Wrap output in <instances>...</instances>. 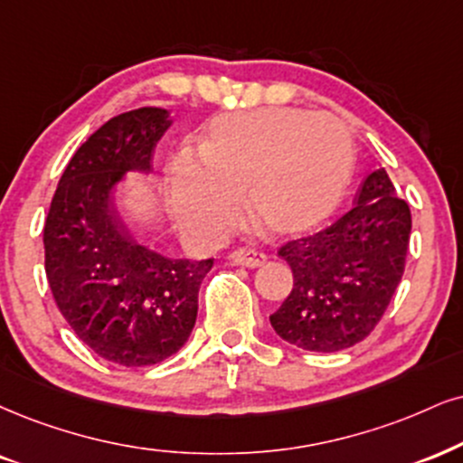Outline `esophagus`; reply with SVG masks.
I'll return each instance as SVG.
<instances>
[{
  "instance_id": "esophagus-1",
  "label": "esophagus",
  "mask_w": 463,
  "mask_h": 463,
  "mask_svg": "<svg viewBox=\"0 0 463 463\" xmlns=\"http://www.w3.org/2000/svg\"><path fill=\"white\" fill-rule=\"evenodd\" d=\"M230 264L233 266H244V268H260L266 261V255L260 253V250H250V249H238L232 250L227 255Z\"/></svg>"
}]
</instances>
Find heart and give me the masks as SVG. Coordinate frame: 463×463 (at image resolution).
<instances>
[{
	"label": "heart",
	"instance_id": "1",
	"mask_svg": "<svg viewBox=\"0 0 463 463\" xmlns=\"http://www.w3.org/2000/svg\"><path fill=\"white\" fill-rule=\"evenodd\" d=\"M352 175L354 141L339 118L268 107L216 116L199 144V163H171L169 191L175 219L203 241L236 222L238 195L266 233L302 238L339 210Z\"/></svg>",
	"mask_w": 463,
	"mask_h": 463
}]
</instances>
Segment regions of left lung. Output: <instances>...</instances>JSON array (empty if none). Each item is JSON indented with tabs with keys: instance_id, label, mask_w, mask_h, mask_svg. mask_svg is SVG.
Returning a JSON list of instances; mask_svg holds the SVG:
<instances>
[{
	"instance_id": "1",
	"label": "left lung",
	"mask_w": 463,
	"mask_h": 463,
	"mask_svg": "<svg viewBox=\"0 0 463 463\" xmlns=\"http://www.w3.org/2000/svg\"><path fill=\"white\" fill-rule=\"evenodd\" d=\"M410 230L408 203L375 169L350 213L279 249L294 288L270 316L277 335L309 352H339L369 336L402 281Z\"/></svg>"
}]
</instances>
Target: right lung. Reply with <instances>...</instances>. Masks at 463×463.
Wrapping results in <instances>:
<instances>
[{"label":"right lung","instance_id":"right-lung-1","mask_svg":"<svg viewBox=\"0 0 463 463\" xmlns=\"http://www.w3.org/2000/svg\"><path fill=\"white\" fill-rule=\"evenodd\" d=\"M171 127L167 109L141 107L102 124L74 152L44 222V270L57 309L105 361L147 367L186 344L197 294L214 260H171L137 242L113 188L127 171H152Z\"/></svg>","mask_w":463,"mask_h":463}]
</instances>
